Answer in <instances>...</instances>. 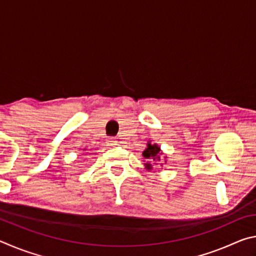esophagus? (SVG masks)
<instances>
[{"instance_id": "1", "label": "esophagus", "mask_w": 256, "mask_h": 256, "mask_svg": "<svg viewBox=\"0 0 256 256\" xmlns=\"http://www.w3.org/2000/svg\"><path fill=\"white\" fill-rule=\"evenodd\" d=\"M106 144L110 146H115L116 144H118V141H116L114 138H107V140H106Z\"/></svg>"}]
</instances>
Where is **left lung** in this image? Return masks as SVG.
Returning a JSON list of instances; mask_svg holds the SVG:
<instances>
[{"instance_id": "8db88e82", "label": "left lung", "mask_w": 256, "mask_h": 256, "mask_svg": "<svg viewBox=\"0 0 256 256\" xmlns=\"http://www.w3.org/2000/svg\"><path fill=\"white\" fill-rule=\"evenodd\" d=\"M142 156H144L146 162L144 164L146 167V170H154V166L152 164H160V166H162V162H167V156H162V151L160 149V146L157 144H151L149 141L148 144H146V148L144 149V152H142Z\"/></svg>"}]
</instances>
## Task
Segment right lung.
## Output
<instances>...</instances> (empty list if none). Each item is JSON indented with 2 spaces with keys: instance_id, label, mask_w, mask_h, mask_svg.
Segmentation results:
<instances>
[{
  "instance_id": "obj_1",
  "label": "right lung",
  "mask_w": 256,
  "mask_h": 256,
  "mask_svg": "<svg viewBox=\"0 0 256 256\" xmlns=\"http://www.w3.org/2000/svg\"><path fill=\"white\" fill-rule=\"evenodd\" d=\"M84 150H86V149H84Z\"/></svg>"
}]
</instances>
